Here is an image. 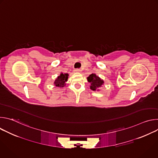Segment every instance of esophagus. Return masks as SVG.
<instances>
[{"label": "esophagus", "instance_id": "1", "mask_svg": "<svg viewBox=\"0 0 158 158\" xmlns=\"http://www.w3.org/2000/svg\"><path fill=\"white\" fill-rule=\"evenodd\" d=\"M81 71V70L79 69H76L75 70H74V72L75 73H79Z\"/></svg>", "mask_w": 158, "mask_h": 158}]
</instances>
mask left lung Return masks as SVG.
Listing matches in <instances>:
<instances>
[{
  "mask_svg": "<svg viewBox=\"0 0 158 158\" xmlns=\"http://www.w3.org/2000/svg\"><path fill=\"white\" fill-rule=\"evenodd\" d=\"M87 81L91 84L90 88L93 91H96L99 87H100L104 83L103 80L100 79L95 74H92L87 77Z\"/></svg>",
  "mask_w": 158,
  "mask_h": 158,
  "instance_id": "8db88e82",
  "label": "left lung"
}]
</instances>
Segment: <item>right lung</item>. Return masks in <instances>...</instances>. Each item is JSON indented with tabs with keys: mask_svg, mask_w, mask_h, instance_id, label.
I'll return each mask as SVG.
<instances>
[{
	"mask_svg": "<svg viewBox=\"0 0 158 158\" xmlns=\"http://www.w3.org/2000/svg\"><path fill=\"white\" fill-rule=\"evenodd\" d=\"M68 74H63L61 73L59 76L54 81V84L57 87H63L65 85V82L67 81L68 79Z\"/></svg>",
	"mask_w": 158,
	"mask_h": 158,
	"instance_id": "1",
	"label": "right lung"
}]
</instances>
